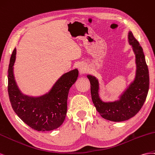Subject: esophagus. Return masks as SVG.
Wrapping results in <instances>:
<instances>
[{
    "label": "esophagus",
    "mask_w": 155,
    "mask_h": 155,
    "mask_svg": "<svg viewBox=\"0 0 155 155\" xmlns=\"http://www.w3.org/2000/svg\"><path fill=\"white\" fill-rule=\"evenodd\" d=\"M79 71L81 74H84L86 72V68L84 65H81L79 66Z\"/></svg>",
    "instance_id": "esophagus-1"
}]
</instances>
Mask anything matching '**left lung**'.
<instances>
[{"mask_svg":"<svg viewBox=\"0 0 155 155\" xmlns=\"http://www.w3.org/2000/svg\"><path fill=\"white\" fill-rule=\"evenodd\" d=\"M129 41L135 53L137 65L134 81L124 92L120 100L114 103H104L99 97V84L91 75L87 78L90 82L93 103L101 116L112 121H123L134 117L141 110L146 100L149 87V75L143 48L131 32H129Z\"/></svg>","mask_w":155,"mask_h":155,"instance_id":"1","label":"left lung"}]
</instances>
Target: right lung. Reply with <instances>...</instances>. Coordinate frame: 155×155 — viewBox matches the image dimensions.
Segmentation results:
<instances>
[{"label": "right lung", "instance_id": "1", "mask_svg": "<svg viewBox=\"0 0 155 155\" xmlns=\"http://www.w3.org/2000/svg\"><path fill=\"white\" fill-rule=\"evenodd\" d=\"M16 49L13 51L8 68V91L12 107L22 121L38 131L58 128L65 120L70 87L77 81L76 69L63 74L49 93L39 97L24 95L19 90L14 75Z\"/></svg>", "mask_w": 155, "mask_h": 155}]
</instances>
